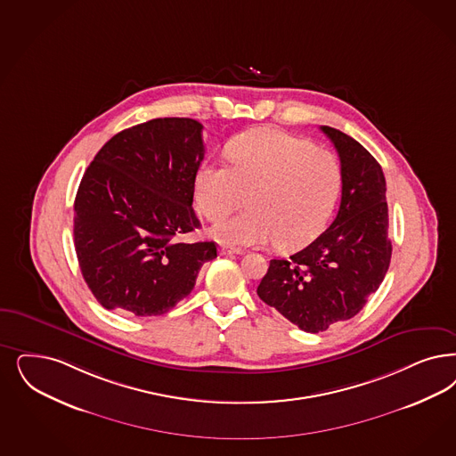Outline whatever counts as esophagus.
Returning a JSON list of instances; mask_svg holds the SVG:
<instances>
[{"mask_svg":"<svg viewBox=\"0 0 456 456\" xmlns=\"http://www.w3.org/2000/svg\"><path fill=\"white\" fill-rule=\"evenodd\" d=\"M220 254H222V256H232V254H242V251H240V249H234V248L222 246V248H220Z\"/></svg>","mask_w":456,"mask_h":456,"instance_id":"obj_1","label":"esophagus"}]
</instances>
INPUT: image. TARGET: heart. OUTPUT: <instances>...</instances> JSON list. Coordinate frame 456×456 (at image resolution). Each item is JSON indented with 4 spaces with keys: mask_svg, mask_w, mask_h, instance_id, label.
Masks as SVG:
<instances>
[{
    "mask_svg": "<svg viewBox=\"0 0 456 456\" xmlns=\"http://www.w3.org/2000/svg\"><path fill=\"white\" fill-rule=\"evenodd\" d=\"M231 167L205 161L193 197L208 220L229 216L246 195L248 212L220 220L210 234L222 244L259 248L274 239L281 251L310 242L337 202L340 168L335 157L274 127H257L227 144Z\"/></svg>",
    "mask_w": 456,
    "mask_h": 456,
    "instance_id": "obj_1",
    "label": "heart"
}]
</instances>
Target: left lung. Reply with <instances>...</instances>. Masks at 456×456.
Wrapping results in <instances>:
<instances>
[{
	"instance_id": "obj_1",
	"label": "left lung",
	"mask_w": 456,
	"mask_h": 456,
	"mask_svg": "<svg viewBox=\"0 0 456 456\" xmlns=\"http://www.w3.org/2000/svg\"><path fill=\"white\" fill-rule=\"evenodd\" d=\"M322 131L340 158L337 217L289 259H271L257 286L259 298L310 333L359 314L382 283L393 254L380 165L346 133L330 126Z\"/></svg>"
}]
</instances>
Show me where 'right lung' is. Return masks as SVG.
<instances>
[{"label": "right lung", "instance_id": "add662e5", "mask_svg": "<svg viewBox=\"0 0 456 456\" xmlns=\"http://www.w3.org/2000/svg\"><path fill=\"white\" fill-rule=\"evenodd\" d=\"M202 127L158 118L106 142L80 180L74 242L80 271L108 310L134 316L170 312L189 297L216 242L178 240L200 227L193 180L205 155Z\"/></svg>", "mask_w": 456, "mask_h": 456}]
</instances>
